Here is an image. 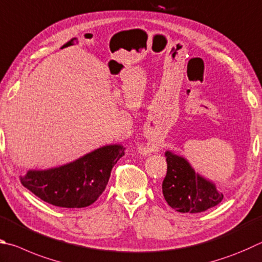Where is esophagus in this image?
Instances as JSON below:
<instances>
[{"mask_svg":"<svg viewBox=\"0 0 262 262\" xmlns=\"http://www.w3.org/2000/svg\"><path fill=\"white\" fill-rule=\"evenodd\" d=\"M157 150H158V147H157L155 144H150V143L141 147V152H143L144 155L152 154V152H155Z\"/></svg>","mask_w":262,"mask_h":262,"instance_id":"obj_1","label":"esophagus"}]
</instances>
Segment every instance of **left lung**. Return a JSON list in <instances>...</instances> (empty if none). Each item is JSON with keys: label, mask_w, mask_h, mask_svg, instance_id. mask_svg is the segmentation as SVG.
<instances>
[{"label": "left lung", "mask_w": 262, "mask_h": 262, "mask_svg": "<svg viewBox=\"0 0 262 262\" xmlns=\"http://www.w3.org/2000/svg\"><path fill=\"white\" fill-rule=\"evenodd\" d=\"M167 173L163 194L168 205L181 213H201L216 206L223 199L215 184L194 172L182 157L167 151Z\"/></svg>", "instance_id": "8db88e82"}]
</instances>
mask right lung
Instances as JSON below:
<instances>
[{"label": "right lung", "instance_id": "right-lung-1", "mask_svg": "<svg viewBox=\"0 0 262 262\" xmlns=\"http://www.w3.org/2000/svg\"><path fill=\"white\" fill-rule=\"evenodd\" d=\"M125 155L119 144L105 145L73 163L46 170H28L24 187L46 203L65 208L92 205L101 196L117 161Z\"/></svg>", "mask_w": 262, "mask_h": 262}]
</instances>
